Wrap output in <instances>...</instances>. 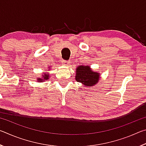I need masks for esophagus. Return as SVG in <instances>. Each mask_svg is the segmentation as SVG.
Segmentation results:
<instances>
[{
    "label": "esophagus",
    "mask_w": 146,
    "mask_h": 146,
    "mask_svg": "<svg viewBox=\"0 0 146 146\" xmlns=\"http://www.w3.org/2000/svg\"><path fill=\"white\" fill-rule=\"evenodd\" d=\"M62 63L63 64V65H68V64H69L70 63V61L69 60H62Z\"/></svg>",
    "instance_id": "1"
}]
</instances>
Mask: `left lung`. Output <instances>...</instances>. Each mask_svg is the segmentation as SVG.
Instances as JSON below:
<instances>
[{"label":"left lung","instance_id":"8db88e82","mask_svg":"<svg viewBox=\"0 0 146 146\" xmlns=\"http://www.w3.org/2000/svg\"><path fill=\"white\" fill-rule=\"evenodd\" d=\"M76 71V80L84 85L92 86L98 82L99 73L91 71L90 66H78Z\"/></svg>","mask_w":146,"mask_h":146}]
</instances>
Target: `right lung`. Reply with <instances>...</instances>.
Instances as JSON below:
<instances>
[{"instance_id":"1","label":"right lung","mask_w":146,"mask_h":146,"mask_svg":"<svg viewBox=\"0 0 146 146\" xmlns=\"http://www.w3.org/2000/svg\"><path fill=\"white\" fill-rule=\"evenodd\" d=\"M49 78V75H48V74L46 73H44V75L42 76V78H38L39 80V82H42L43 80H47V79Z\"/></svg>"}]
</instances>
